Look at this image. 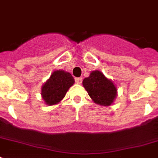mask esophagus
<instances>
[{
  "instance_id": "1",
  "label": "esophagus",
  "mask_w": 158,
  "mask_h": 158,
  "mask_svg": "<svg viewBox=\"0 0 158 158\" xmlns=\"http://www.w3.org/2000/svg\"><path fill=\"white\" fill-rule=\"evenodd\" d=\"M82 80H83V79H82V78H76V79H75V82H76L78 84H81Z\"/></svg>"
}]
</instances>
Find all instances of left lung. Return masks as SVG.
Segmentation results:
<instances>
[{
	"instance_id": "left-lung-1",
	"label": "left lung",
	"mask_w": 158,
	"mask_h": 158,
	"mask_svg": "<svg viewBox=\"0 0 158 158\" xmlns=\"http://www.w3.org/2000/svg\"><path fill=\"white\" fill-rule=\"evenodd\" d=\"M83 86L94 102L98 105H111L117 95L115 84L100 70L92 71L89 76L83 80Z\"/></svg>"
}]
</instances>
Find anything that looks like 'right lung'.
I'll use <instances>...</instances> for the list:
<instances>
[{
    "label": "right lung",
    "instance_id": "add662e5",
    "mask_svg": "<svg viewBox=\"0 0 158 158\" xmlns=\"http://www.w3.org/2000/svg\"><path fill=\"white\" fill-rule=\"evenodd\" d=\"M74 84V79L69 72L62 69L53 71L41 89V95L45 104L53 106L59 103Z\"/></svg>",
    "mask_w": 158,
    "mask_h": 158
}]
</instances>
